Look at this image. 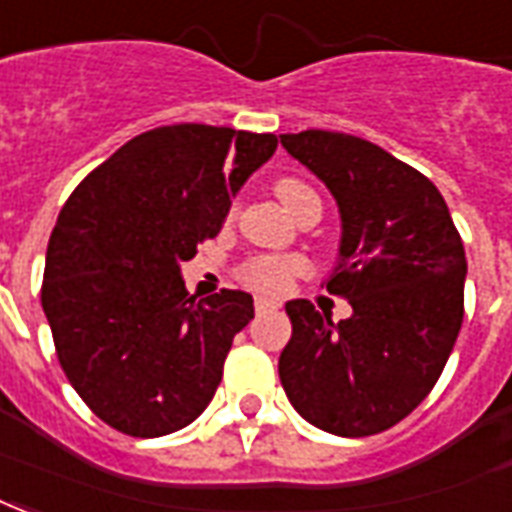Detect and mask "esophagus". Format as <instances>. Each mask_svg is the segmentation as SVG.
Here are the masks:
<instances>
[{
  "instance_id": "obj_1",
  "label": "esophagus",
  "mask_w": 512,
  "mask_h": 512,
  "mask_svg": "<svg viewBox=\"0 0 512 512\" xmlns=\"http://www.w3.org/2000/svg\"><path fill=\"white\" fill-rule=\"evenodd\" d=\"M255 309H257V314H266V312H274V309H279V304H276V301H271V298H263V295H257Z\"/></svg>"
}]
</instances>
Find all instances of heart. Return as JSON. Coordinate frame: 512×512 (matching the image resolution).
Returning a JSON list of instances; mask_svg holds the SVG:
<instances>
[{"instance_id": "1", "label": "heart", "mask_w": 512, "mask_h": 512, "mask_svg": "<svg viewBox=\"0 0 512 512\" xmlns=\"http://www.w3.org/2000/svg\"><path fill=\"white\" fill-rule=\"evenodd\" d=\"M276 198L285 203V208L295 206V200L304 198L306 192H312V189H306L304 184H298L293 179H282L276 181ZM298 271H304V263L301 260H295V257H257L252 260L244 271V279L249 285L260 290V293L268 295H282L290 287V279H293Z\"/></svg>"}]
</instances>
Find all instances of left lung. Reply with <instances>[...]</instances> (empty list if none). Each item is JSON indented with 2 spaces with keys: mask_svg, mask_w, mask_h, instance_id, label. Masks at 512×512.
Listing matches in <instances>:
<instances>
[{
  "mask_svg": "<svg viewBox=\"0 0 512 512\" xmlns=\"http://www.w3.org/2000/svg\"><path fill=\"white\" fill-rule=\"evenodd\" d=\"M279 138L336 200L342 236L325 282L352 306L333 323L304 298L287 301L293 336L279 380L317 429L380 434L429 396L453 352L464 320V244L439 189L380 146L328 130Z\"/></svg>",
  "mask_w": 512,
  "mask_h": 512,
  "instance_id": "1",
  "label": "left lung"
}]
</instances>
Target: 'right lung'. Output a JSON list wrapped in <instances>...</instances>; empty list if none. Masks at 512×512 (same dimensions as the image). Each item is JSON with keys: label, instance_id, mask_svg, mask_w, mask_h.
<instances>
[{"label": "right lung", "instance_id": "obj_1", "mask_svg": "<svg viewBox=\"0 0 512 512\" xmlns=\"http://www.w3.org/2000/svg\"><path fill=\"white\" fill-rule=\"evenodd\" d=\"M279 138L170 124L127 140L75 187L45 252L43 312L67 380L97 418L165 437L214 399L252 295L195 301L181 263L217 236Z\"/></svg>", "mask_w": 512, "mask_h": 512}]
</instances>
